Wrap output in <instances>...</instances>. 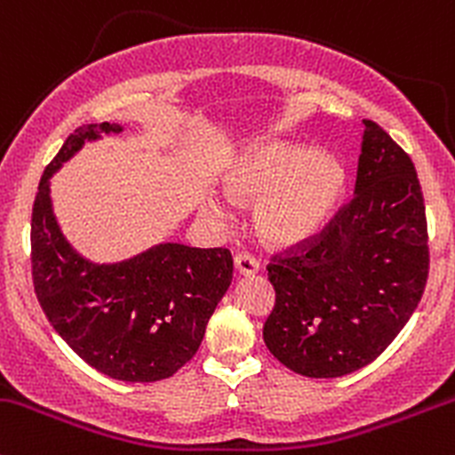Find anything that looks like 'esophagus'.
<instances>
[{"label": "esophagus", "mask_w": 455, "mask_h": 455, "mask_svg": "<svg viewBox=\"0 0 455 455\" xmlns=\"http://www.w3.org/2000/svg\"><path fill=\"white\" fill-rule=\"evenodd\" d=\"M234 269L241 275H251L259 271V260L251 254H247V251H238V254L234 256Z\"/></svg>", "instance_id": "34e87169"}]
</instances>
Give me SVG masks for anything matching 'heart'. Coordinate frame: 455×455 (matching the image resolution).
<instances>
[{"instance_id": "b5f03b06", "label": "heart", "mask_w": 455, "mask_h": 455, "mask_svg": "<svg viewBox=\"0 0 455 455\" xmlns=\"http://www.w3.org/2000/svg\"><path fill=\"white\" fill-rule=\"evenodd\" d=\"M228 190L243 201L262 199L259 232L275 245L307 241L332 217L348 184L344 164L296 144H265L241 156L226 172ZM208 210L223 219L219 201Z\"/></svg>"}]
</instances>
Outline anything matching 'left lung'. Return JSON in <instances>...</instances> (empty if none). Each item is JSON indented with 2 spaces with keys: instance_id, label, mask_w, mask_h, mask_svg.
I'll use <instances>...</instances> for the list:
<instances>
[{
  "instance_id": "8db88e82",
  "label": "left lung",
  "mask_w": 455,
  "mask_h": 455,
  "mask_svg": "<svg viewBox=\"0 0 455 455\" xmlns=\"http://www.w3.org/2000/svg\"><path fill=\"white\" fill-rule=\"evenodd\" d=\"M363 126L353 199L267 265L275 304L262 339L302 377H344L374 362L427 284V217L414 162L377 123Z\"/></svg>"
}]
</instances>
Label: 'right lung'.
I'll return each mask as SVG.
<instances>
[{
	"label": "right lung",
	"instance_id": "obj_1",
	"mask_svg": "<svg viewBox=\"0 0 455 455\" xmlns=\"http://www.w3.org/2000/svg\"><path fill=\"white\" fill-rule=\"evenodd\" d=\"M102 131L120 126L74 129L41 175L32 205V284L50 324L83 362L118 381H162L199 350L210 315L232 283V254L226 247L164 243L120 265L81 259L56 226L48 181Z\"/></svg>",
	"mask_w": 455,
	"mask_h": 455
}]
</instances>
